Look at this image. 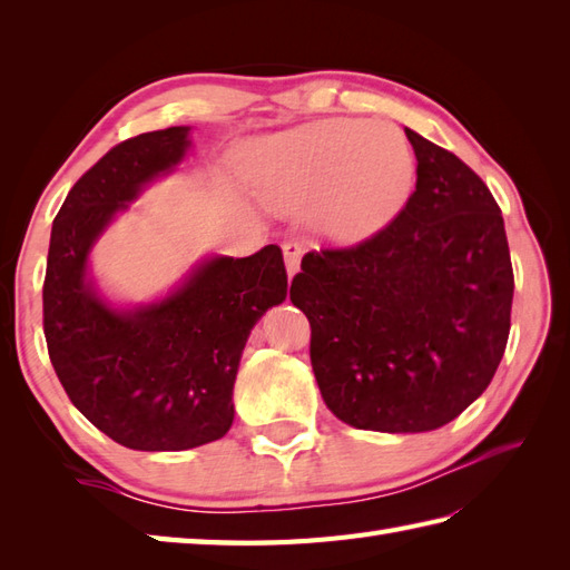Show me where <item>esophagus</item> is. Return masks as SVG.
Instances as JSON below:
<instances>
[{"label":"esophagus","instance_id":"34e87169","mask_svg":"<svg viewBox=\"0 0 570 570\" xmlns=\"http://www.w3.org/2000/svg\"><path fill=\"white\" fill-rule=\"evenodd\" d=\"M282 249H284L286 272H288V276H294L298 272V266H301V257H304V245H301V242H296V239H288V242H284Z\"/></svg>","mask_w":570,"mask_h":570}]
</instances>
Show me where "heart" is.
Wrapping results in <instances>:
<instances>
[{
    "instance_id": "1",
    "label": "heart",
    "mask_w": 570,
    "mask_h": 570,
    "mask_svg": "<svg viewBox=\"0 0 570 570\" xmlns=\"http://www.w3.org/2000/svg\"><path fill=\"white\" fill-rule=\"evenodd\" d=\"M416 156L404 131L367 119H325L266 141L257 164L259 196L276 210L313 203V220L341 242L360 239L404 208Z\"/></svg>"
}]
</instances>
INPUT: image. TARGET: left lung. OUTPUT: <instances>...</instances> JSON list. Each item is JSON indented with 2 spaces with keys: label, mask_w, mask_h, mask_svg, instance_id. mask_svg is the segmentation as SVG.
<instances>
[{
  "label": "left lung",
  "mask_w": 570,
  "mask_h": 570,
  "mask_svg": "<svg viewBox=\"0 0 570 570\" xmlns=\"http://www.w3.org/2000/svg\"><path fill=\"white\" fill-rule=\"evenodd\" d=\"M404 131L416 190L402 213L353 247L308 252L292 282L325 406L382 433L441 429L488 390L514 294L490 188L455 154Z\"/></svg>",
  "instance_id": "obj_1"
}]
</instances>
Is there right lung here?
I'll use <instances>...</instances> for the list:
<instances>
[{"instance_id":"add662e5","label":"right lung","mask_w":570,"mask_h":570,"mask_svg":"<svg viewBox=\"0 0 570 570\" xmlns=\"http://www.w3.org/2000/svg\"><path fill=\"white\" fill-rule=\"evenodd\" d=\"M188 127L117 144L70 188L53 220L43 278L48 357L80 414L131 451H186L233 426V386L249 331L286 298L282 249L213 257L171 296L107 306L88 282L102 229L149 180L174 171Z\"/></svg>"}]
</instances>
